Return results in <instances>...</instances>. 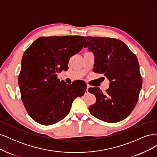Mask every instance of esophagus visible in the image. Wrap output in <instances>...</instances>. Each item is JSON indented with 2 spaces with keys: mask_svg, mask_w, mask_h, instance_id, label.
<instances>
[{
  "mask_svg": "<svg viewBox=\"0 0 157 157\" xmlns=\"http://www.w3.org/2000/svg\"><path fill=\"white\" fill-rule=\"evenodd\" d=\"M88 87H87V88H86V92H85V94H88L89 92H88Z\"/></svg>",
  "mask_w": 157,
  "mask_h": 157,
  "instance_id": "esophagus-1",
  "label": "esophagus"
}]
</instances>
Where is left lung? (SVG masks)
<instances>
[{"instance_id":"8db88e82","label":"left lung","mask_w":157,"mask_h":157,"mask_svg":"<svg viewBox=\"0 0 157 157\" xmlns=\"http://www.w3.org/2000/svg\"><path fill=\"white\" fill-rule=\"evenodd\" d=\"M88 47L94 55L95 73L103 74L110 81L103 93L99 88H89L96 101L90 113L99 120L115 123L124 120L134 110L142 86V77L136 56L121 40L86 36Z\"/></svg>"}]
</instances>
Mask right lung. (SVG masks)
<instances>
[{"mask_svg":"<svg viewBox=\"0 0 157 157\" xmlns=\"http://www.w3.org/2000/svg\"><path fill=\"white\" fill-rule=\"evenodd\" d=\"M85 42L83 36H41L25 51L18 84L23 105L35 122L46 126L58 122L69 113L74 99L84 94L86 84H67L57 74L67 69Z\"/></svg>","mask_w":157,"mask_h":157,"instance_id":"obj_1","label":"right lung"}]
</instances>
